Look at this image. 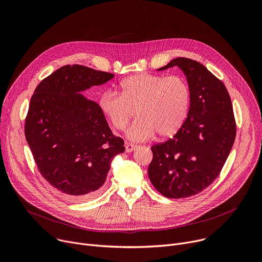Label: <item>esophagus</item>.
I'll return each instance as SVG.
<instances>
[{
  "label": "esophagus",
  "instance_id": "1",
  "mask_svg": "<svg viewBox=\"0 0 262 262\" xmlns=\"http://www.w3.org/2000/svg\"><path fill=\"white\" fill-rule=\"evenodd\" d=\"M137 148H138V145H136V144H132V143L125 144V151L126 152H132V151L136 150Z\"/></svg>",
  "mask_w": 262,
  "mask_h": 262
}]
</instances>
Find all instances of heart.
<instances>
[{"label":"heart","mask_w":262,"mask_h":262,"mask_svg":"<svg viewBox=\"0 0 262 262\" xmlns=\"http://www.w3.org/2000/svg\"><path fill=\"white\" fill-rule=\"evenodd\" d=\"M98 104L112 126L119 132H124L137 114L139 118L128 130L132 140L144 141L155 134L169 138L189 116L192 89L188 80L179 74L166 77L142 72L122 80L117 93L103 92Z\"/></svg>","instance_id":"b5f03b06"}]
</instances>
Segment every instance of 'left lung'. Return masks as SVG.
Segmentation results:
<instances>
[{"label": "left lung", "mask_w": 262, "mask_h": 262, "mask_svg": "<svg viewBox=\"0 0 262 262\" xmlns=\"http://www.w3.org/2000/svg\"><path fill=\"white\" fill-rule=\"evenodd\" d=\"M178 66L192 89L190 113L181 128L166 142L151 146L148 176L167 198L194 196L210 185L225 164L236 135L229 93L201 63L173 59L159 70Z\"/></svg>", "instance_id": "1"}]
</instances>
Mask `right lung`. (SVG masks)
I'll return each mask as SVG.
<instances>
[{
	"label": "right lung",
	"mask_w": 262,
	"mask_h": 262,
	"mask_svg": "<svg viewBox=\"0 0 262 262\" xmlns=\"http://www.w3.org/2000/svg\"><path fill=\"white\" fill-rule=\"evenodd\" d=\"M114 78L74 64L43 79L31 97L25 136L43 178L73 200L95 196L124 141L110 129L99 105L80 92Z\"/></svg>",
	"instance_id": "obj_1"
}]
</instances>
